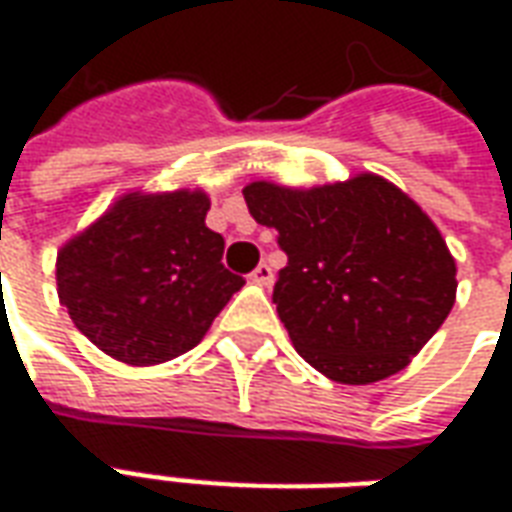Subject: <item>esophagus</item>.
I'll list each match as a JSON object with an SVG mask.
<instances>
[{"instance_id":"obj_1","label":"esophagus","mask_w":512,"mask_h":512,"mask_svg":"<svg viewBox=\"0 0 512 512\" xmlns=\"http://www.w3.org/2000/svg\"><path fill=\"white\" fill-rule=\"evenodd\" d=\"M249 279L255 282V285H260V288H268L271 282H274V271H271V266L268 263H260V266L249 274Z\"/></svg>"}]
</instances>
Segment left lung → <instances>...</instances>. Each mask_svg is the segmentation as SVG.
<instances>
[{"instance_id":"obj_1","label":"left lung","mask_w":512,"mask_h":512,"mask_svg":"<svg viewBox=\"0 0 512 512\" xmlns=\"http://www.w3.org/2000/svg\"><path fill=\"white\" fill-rule=\"evenodd\" d=\"M244 200L288 255L274 285L279 321L326 378L395 376L450 315L455 260L395 183L370 172L315 189L255 180Z\"/></svg>"}]
</instances>
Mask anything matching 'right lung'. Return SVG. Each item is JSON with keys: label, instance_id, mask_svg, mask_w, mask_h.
Returning a JSON list of instances; mask_svg holds the SVG:
<instances>
[{"label": "right lung", "instance_id": "add662e5", "mask_svg": "<svg viewBox=\"0 0 512 512\" xmlns=\"http://www.w3.org/2000/svg\"><path fill=\"white\" fill-rule=\"evenodd\" d=\"M205 191H131L57 255V293L76 329L117 362L161 365L211 329L244 277L205 227Z\"/></svg>", "mask_w": 512, "mask_h": 512}]
</instances>
